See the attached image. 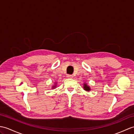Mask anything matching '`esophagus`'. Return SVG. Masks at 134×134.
Here are the masks:
<instances>
[{
  "label": "esophagus",
  "instance_id": "esophagus-1",
  "mask_svg": "<svg viewBox=\"0 0 134 134\" xmlns=\"http://www.w3.org/2000/svg\"><path fill=\"white\" fill-rule=\"evenodd\" d=\"M67 77H68V78H72L73 75H67Z\"/></svg>",
  "mask_w": 134,
  "mask_h": 134
}]
</instances>
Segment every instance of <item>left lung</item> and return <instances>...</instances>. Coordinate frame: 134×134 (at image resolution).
<instances>
[{
	"instance_id": "left-lung-1",
	"label": "left lung",
	"mask_w": 134,
	"mask_h": 134,
	"mask_svg": "<svg viewBox=\"0 0 134 134\" xmlns=\"http://www.w3.org/2000/svg\"><path fill=\"white\" fill-rule=\"evenodd\" d=\"M84 89H85L86 91H90V88L89 87V86H88L87 85V84H84Z\"/></svg>"
}]
</instances>
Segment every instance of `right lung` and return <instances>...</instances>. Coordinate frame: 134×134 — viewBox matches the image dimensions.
Returning a JSON list of instances; mask_svg holds the SVG:
<instances>
[{"instance_id":"add662e5","label":"right lung","mask_w":134,"mask_h":134,"mask_svg":"<svg viewBox=\"0 0 134 134\" xmlns=\"http://www.w3.org/2000/svg\"><path fill=\"white\" fill-rule=\"evenodd\" d=\"M55 86H53V87H53V88H55Z\"/></svg>"}]
</instances>
